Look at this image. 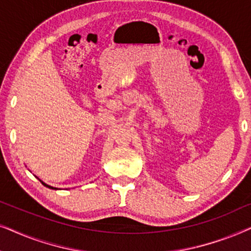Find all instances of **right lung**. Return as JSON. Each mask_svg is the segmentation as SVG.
<instances>
[{
  "mask_svg": "<svg viewBox=\"0 0 251 251\" xmlns=\"http://www.w3.org/2000/svg\"><path fill=\"white\" fill-rule=\"evenodd\" d=\"M37 178V177H36ZM37 179H39L40 181H41V183H42L43 185H44V186H46V187H48V188H51V190H58V188H56V187H52V186H50V185H48V184H46V183H44V181H42V180H41L40 179V178H37Z\"/></svg>",
  "mask_w": 251,
  "mask_h": 251,
  "instance_id": "add662e5",
  "label": "right lung"
}]
</instances>
